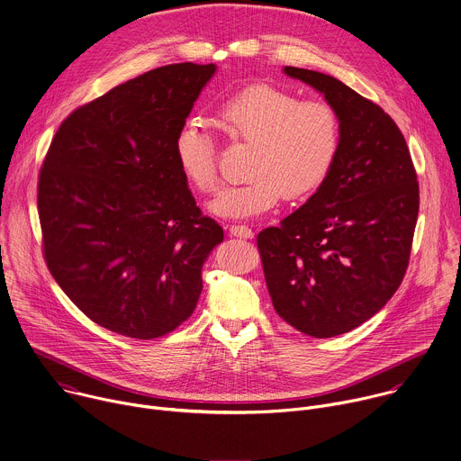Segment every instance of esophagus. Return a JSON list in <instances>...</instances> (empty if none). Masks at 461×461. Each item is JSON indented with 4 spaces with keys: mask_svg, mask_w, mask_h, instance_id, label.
<instances>
[{
    "mask_svg": "<svg viewBox=\"0 0 461 461\" xmlns=\"http://www.w3.org/2000/svg\"><path fill=\"white\" fill-rule=\"evenodd\" d=\"M230 233L239 239H253V235H255L248 226H239V224L230 226Z\"/></svg>",
    "mask_w": 461,
    "mask_h": 461,
    "instance_id": "esophagus-1",
    "label": "esophagus"
}]
</instances>
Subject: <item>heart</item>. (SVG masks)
<instances>
[{
    "label": "heart",
    "instance_id": "1",
    "mask_svg": "<svg viewBox=\"0 0 461 461\" xmlns=\"http://www.w3.org/2000/svg\"><path fill=\"white\" fill-rule=\"evenodd\" d=\"M217 122L233 140L251 144L246 181L222 186L208 212L233 221L273 210L282 194L300 199L331 172L340 148V119L324 101H300L287 90L255 85L222 101ZM176 159L190 185L206 194L217 185L215 144L203 122L188 119L174 142Z\"/></svg>",
    "mask_w": 461,
    "mask_h": 461
}]
</instances>
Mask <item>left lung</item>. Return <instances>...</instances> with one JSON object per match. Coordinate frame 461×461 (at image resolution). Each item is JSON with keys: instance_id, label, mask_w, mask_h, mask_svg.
Instances as JSON below:
<instances>
[{"instance_id": "left-lung-1", "label": "left lung", "mask_w": 461, "mask_h": 461, "mask_svg": "<svg viewBox=\"0 0 461 461\" xmlns=\"http://www.w3.org/2000/svg\"><path fill=\"white\" fill-rule=\"evenodd\" d=\"M340 119L337 161L278 228L257 237L273 308L294 330L348 333L394 294L405 275L420 208L416 172L396 122L333 76L284 67Z\"/></svg>"}]
</instances>
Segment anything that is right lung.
<instances>
[{"label":"right lung","mask_w":461,"mask_h":461,"mask_svg":"<svg viewBox=\"0 0 461 461\" xmlns=\"http://www.w3.org/2000/svg\"><path fill=\"white\" fill-rule=\"evenodd\" d=\"M213 63L144 72L74 110L45 158L38 210L47 266L95 324L151 340L181 326L222 228L203 217L174 142Z\"/></svg>","instance_id":"right-lung-1"}]
</instances>
